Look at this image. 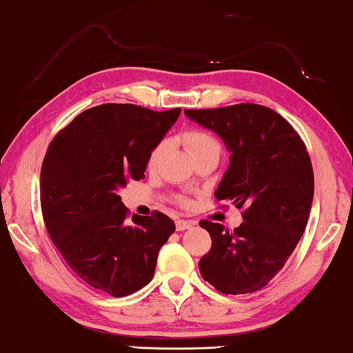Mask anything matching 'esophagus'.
I'll use <instances>...</instances> for the list:
<instances>
[{
	"mask_svg": "<svg viewBox=\"0 0 353 353\" xmlns=\"http://www.w3.org/2000/svg\"><path fill=\"white\" fill-rule=\"evenodd\" d=\"M193 225H194V221H187V219H177L176 221V229L179 232L187 230V229H190V227H193Z\"/></svg>",
	"mask_w": 353,
	"mask_h": 353,
	"instance_id": "1",
	"label": "esophagus"
}]
</instances>
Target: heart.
Returning <instances> with one entry per match:
<instances>
[{"label": "heart", "instance_id": "b5f03b06", "mask_svg": "<svg viewBox=\"0 0 353 353\" xmlns=\"http://www.w3.org/2000/svg\"><path fill=\"white\" fill-rule=\"evenodd\" d=\"M183 143H185V146L188 148V151H190L191 155L198 154V152L204 151V149H208V148H219L216 140H214L210 134H207V132H204V130H199V129H193V130H188V132H185L183 134ZM165 151H166V143L165 141L159 143V145L152 149L151 154H149V159H148V168L149 170L157 168L160 162H162ZM182 202H187V201H182Z\"/></svg>", "mask_w": 353, "mask_h": 353}]
</instances>
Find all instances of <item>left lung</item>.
Masks as SVG:
<instances>
[{"label": "left lung", "instance_id": "8db88e82", "mask_svg": "<svg viewBox=\"0 0 353 353\" xmlns=\"http://www.w3.org/2000/svg\"><path fill=\"white\" fill-rule=\"evenodd\" d=\"M185 115L225 143L230 163L214 198L244 208V223L234 232L201 221L212 236L201 276L224 294L259 291L285 266L308 223L314 176L305 143L283 117L260 104Z\"/></svg>", "mask_w": 353, "mask_h": 353}]
</instances>
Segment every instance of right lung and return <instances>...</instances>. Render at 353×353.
Listing matches in <instances>:
<instances>
[{"instance_id": "obj_1", "label": "right lung", "mask_w": 353, "mask_h": 353, "mask_svg": "<svg viewBox=\"0 0 353 353\" xmlns=\"http://www.w3.org/2000/svg\"><path fill=\"white\" fill-rule=\"evenodd\" d=\"M181 109L154 112L103 104L77 115L48 146L40 204L48 234L87 285L123 297L154 277L160 248L176 225L160 212L132 214L118 188L145 177L149 154Z\"/></svg>"}]
</instances>
